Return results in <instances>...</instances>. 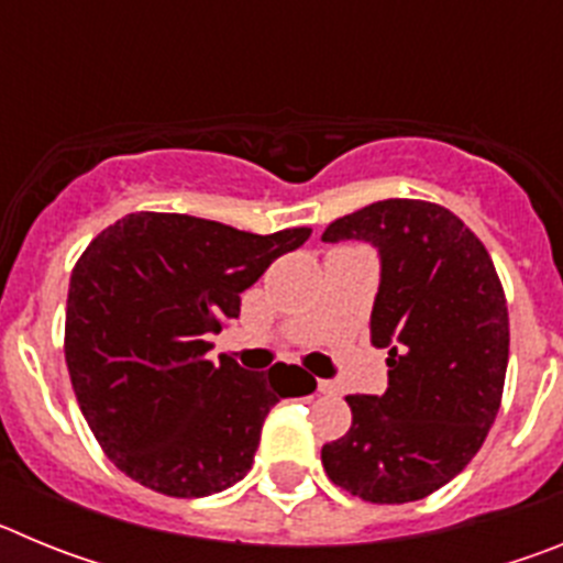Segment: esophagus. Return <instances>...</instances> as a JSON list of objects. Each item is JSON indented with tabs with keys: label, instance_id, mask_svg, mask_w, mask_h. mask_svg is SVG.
I'll use <instances>...</instances> for the list:
<instances>
[{
	"label": "esophagus",
	"instance_id": "1",
	"mask_svg": "<svg viewBox=\"0 0 563 563\" xmlns=\"http://www.w3.org/2000/svg\"><path fill=\"white\" fill-rule=\"evenodd\" d=\"M318 391H321V395H335L338 386L332 380H318Z\"/></svg>",
	"mask_w": 563,
	"mask_h": 563
}]
</instances>
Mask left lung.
Returning <instances> with one entry per match:
<instances>
[{
  "label": "left lung",
  "mask_w": 563,
  "mask_h": 563,
  "mask_svg": "<svg viewBox=\"0 0 563 563\" xmlns=\"http://www.w3.org/2000/svg\"><path fill=\"white\" fill-rule=\"evenodd\" d=\"M321 239L380 251L372 343L389 346V389L346 397L352 426L321 449L327 476L372 505L426 499L474 460L499 415L510 321L494 258L426 200L372 202Z\"/></svg>",
  "instance_id": "obj_1"
}]
</instances>
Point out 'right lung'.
<instances>
[{"instance_id": "obj_1", "label": "right lung", "mask_w": 563, "mask_h": 563, "mask_svg": "<svg viewBox=\"0 0 563 563\" xmlns=\"http://www.w3.org/2000/svg\"><path fill=\"white\" fill-rule=\"evenodd\" d=\"M310 233L258 236L134 211L89 242L69 276L64 357L84 420L129 479L200 499L251 471L267 411L298 397L292 366L258 375L228 355L213 363L208 338L239 318V292Z\"/></svg>"}]
</instances>
